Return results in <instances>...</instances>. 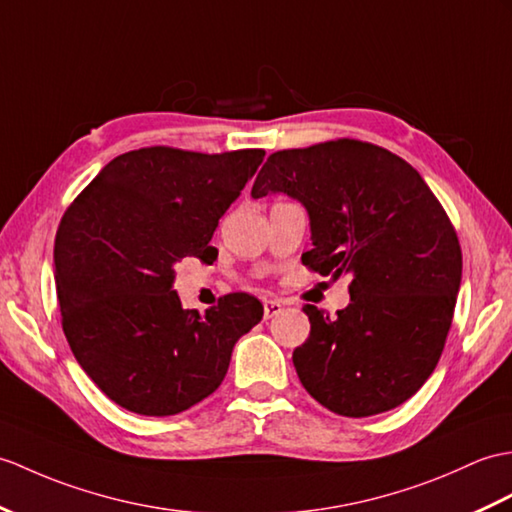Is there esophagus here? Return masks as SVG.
<instances>
[{
  "label": "esophagus",
  "instance_id": "esophagus-1",
  "mask_svg": "<svg viewBox=\"0 0 512 512\" xmlns=\"http://www.w3.org/2000/svg\"><path fill=\"white\" fill-rule=\"evenodd\" d=\"M281 310H283L281 301H277V299H266L264 301V318L277 316V314H281Z\"/></svg>",
  "mask_w": 512,
  "mask_h": 512
}]
</instances>
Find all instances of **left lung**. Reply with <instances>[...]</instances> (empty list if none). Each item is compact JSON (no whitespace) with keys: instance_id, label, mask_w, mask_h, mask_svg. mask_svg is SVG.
Here are the masks:
<instances>
[{"instance_id":"8db88e82","label":"left lung","mask_w":512,"mask_h":512,"mask_svg":"<svg viewBox=\"0 0 512 512\" xmlns=\"http://www.w3.org/2000/svg\"><path fill=\"white\" fill-rule=\"evenodd\" d=\"M268 192L310 213L303 266L351 277L336 316L303 305L312 331L292 353L301 384L340 417L397 408L432 375L454 318L462 251L443 205L408 161L349 137L272 152L251 194Z\"/></svg>"}]
</instances>
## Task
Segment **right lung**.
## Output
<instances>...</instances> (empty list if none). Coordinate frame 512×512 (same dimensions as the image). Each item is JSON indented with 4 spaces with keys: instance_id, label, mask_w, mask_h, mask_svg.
<instances>
[{
    "instance_id": "right-lung-1",
    "label": "right lung",
    "mask_w": 512,
    "mask_h": 512,
    "mask_svg": "<svg viewBox=\"0 0 512 512\" xmlns=\"http://www.w3.org/2000/svg\"><path fill=\"white\" fill-rule=\"evenodd\" d=\"M264 154L130 150L67 207L54 242L63 331L117 406L146 417L196 406L222 384L235 342L264 316L246 292L222 296L205 314L183 310L174 292L176 261L216 259L213 231Z\"/></svg>"
}]
</instances>
